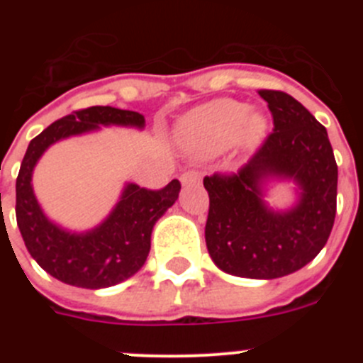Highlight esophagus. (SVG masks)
<instances>
[{"label":"esophagus","instance_id":"1","mask_svg":"<svg viewBox=\"0 0 363 363\" xmlns=\"http://www.w3.org/2000/svg\"><path fill=\"white\" fill-rule=\"evenodd\" d=\"M200 182V174L196 170H188L181 175V184L182 186H193Z\"/></svg>","mask_w":363,"mask_h":363}]
</instances>
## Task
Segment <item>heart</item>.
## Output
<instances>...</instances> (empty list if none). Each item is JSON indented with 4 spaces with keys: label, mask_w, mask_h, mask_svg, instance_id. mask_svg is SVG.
<instances>
[{
    "label": "heart",
    "mask_w": 363,
    "mask_h": 363,
    "mask_svg": "<svg viewBox=\"0 0 363 363\" xmlns=\"http://www.w3.org/2000/svg\"><path fill=\"white\" fill-rule=\"evenodd\" d=\"M265 130V117L235 100H216L195 111L182 124V137L202 152H218L240 135L256 138Z\"/></svg>",
    "instance_id": "b5f03b06"
}]
</instances>
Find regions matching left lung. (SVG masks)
I'll use <instances>...</instances> for the list:
<instances>
[{
	"label": "left lung",
	"mask_w": 363,
	"mask_h": 363,
	"mask_svg": "<svg viewBox=\"0 0 363 363\" xmlns=\"http://www.w3.org/2000/svg\"><path fill=\"white\" fill-rule=\"evenodd\" d=\"M274 131L233 175L203 179L208 193L205 242L226 274L276 279L313 262L330 237L337 207V163L328 133L300 101L283 91H259ZM270 180L294 182L291 208L266 203Z\"/></svg>",
	"instance_id": "1"
}]
</instances>
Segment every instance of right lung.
<instances>
[{
  "instance_id": "right-lung-1",
  "label": "right lung",
  "mask_w": 363,
  "mask_h": 363,
  "mask_svg": "<svg viewBox=\"0 0 363 363\" xmlns=\"http://www.w3.org/2000/svg\"><path fill=\"white\" fill-rule=\"evenodd\" d=\"M101 126L144 130L142 113L113 107H89L56 121L28 145L16 182V216L26 247L36 263L65 284L100 290L130 279L144 267L156 221L175 203L181 182L160 191L128 182L111 214L86 232L50 221L33 189V170L56 142L98 131Z\"/></svg>"
}]
</instances>
